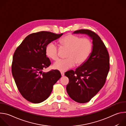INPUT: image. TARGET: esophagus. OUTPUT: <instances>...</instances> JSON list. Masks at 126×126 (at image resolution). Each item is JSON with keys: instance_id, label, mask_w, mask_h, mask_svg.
Listing matches in <instances>:
<instances>
[{"instance_id": "1", "label": "esophagus", "mask_w": 126, "mask_h": 126, "mask_svg": "<svg viewBox=\"0 0 126 126\" xmlns=\"http://www.w3.org/2000/svg\"><path fill=\"white\" fill-rule=\"evenodd\" d=\"M61 76H64V72H61Z\"/></svg>"}]
</instances>
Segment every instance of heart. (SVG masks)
Returning a JSON list of instances; mask_svg holds the SVG:
<instances>
[{
	"label": "heart",
	"instance_id": "b5f03b06",
	"mask_svg": "<svg viewBox=\"0 0 126 126\" xmlns=\"http://www.w3.org/2000/svg\"><path fill=\"white\" fill-rule=\"evenodd\" d=\"M60 42L61 47L68 49L64 59H59L53 64V67L64 72L73 67L76 63L83 64L90 55L92 50V43L88 38H81L71 34L63 37ZM46 55L56 60L58 58V47L53 42L48 43L45 48Z\"/></svg>",
	"mask_w": 126,
	"mask_h": 126
}]
</instances>
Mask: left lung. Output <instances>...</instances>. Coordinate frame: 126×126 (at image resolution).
Listing matches in <instances>:
<instances>
[{"instance_id": "obj_1", "label": "left lung", "mask_w": 126, "mask_h": 126, "mask_svg": "<svg viewBox=\"0 0 126 126\" xmlns=\"http://www.w3.org/2000/svg\"><path fill=\"white\" fill-rule=\"evenodd\" d=\"M74 34H85L93 40V49L88 59L75 71L65 73L69 80L66 90L74 101L85 103L91 100L104 85L110 69L109 55L101 39L88 29L75 31Z\"/></svg>"}]
</instances>
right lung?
Masks as SVG:
<instances>
[{
	"label": "right lung",
	"mask_w": 126,
	"mask_h": 126,
	"mask_svg": "<svg viewBox=\"0 0 126 126\" xmlns=\"http://www.w3.org/2000/svg\"><path fill=\"white\" fill-rule=\"evenodd\" d=\"M48 31L32 33L18 47L13 56L12 74L21 95L33 103H40L47 99L53 86L61 78L57 70L44 72L51 65L47 57V45L63 35Z\"/></svg>",
	"instance_id": "1"
}]
</instances>
